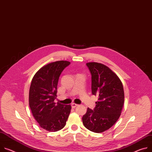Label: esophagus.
<instances>
[{"label": "esophagus", "mask_w": 152, "mask_h": 152, "mask_svg": "<svg viewBox=\"0 0 152 152\" xmlns=\"http://www.w3.org/2000/svg\"><path fill=\"white\" fill-rule=\"evenodd\" d=\"M77 106H78V105L76 104H75V103H72V108H75V107H77Z\"/></svg>", "instance_id": "1"}]
</instances>
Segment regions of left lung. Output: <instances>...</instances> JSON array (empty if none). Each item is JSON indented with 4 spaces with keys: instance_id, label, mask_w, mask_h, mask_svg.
I'll use <instances>...</instances> for the list:
<instances>
[{
    "instance_id": "left-lung-1",
    "label": "left lung",
    "mask_w": 152,
    "mask_h": 152,
    "mask_svg": "<svg viewBox=\"0 0 152 152\" xmlns=\"http://www.w3.org/2000/svg\"><path fill=\"white\" fill-rule=\"evenodd\" d=\"M91 75V93L98 101L82 117L84 126L94 133L103 132L118 120L124 102L123 86L118 76L104 64H86Z\"/></svg>"
}]
</instances>
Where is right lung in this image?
Wrapping results in <instances>:
<instances>
[{
    "mask_svg": "<svg viewBox=\"0 0 152 152\" xmlns=\"http://www.w3.org/2000/svg\"><path fill=\"white\" fill-rule=\"evenodd\" d=\"M70 62L48 64L36 72L29 91V105L34 119L42 129L57 132L63 129L70 113V105L55 103L59 76Z\"/></svg>",
    "mask_w": 152,
    "mask_h": 152,
    "instance_id": "obj_1",
    "label": "right lung"
}]
</instances>
